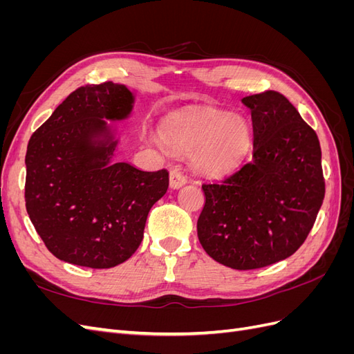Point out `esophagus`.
Returning a JSON list of instances; mask_svg holds the SVG:
<instances>
[{"label": "esophagus", "instance_id": "1", "mask_svg": "<svg viewBox=\"0 0 354 354\" xmlns=\"http://www.w3.org/2000/svg\"><path fill=\"white\" fill-rule=\"evenodd\" d=\"M187 181L186 176L181 173L178 168H173L169 171V187L171 189H178L183 186Z\"/></svg>", "mask_w": 354, "mask_h": 354}]
</instances>
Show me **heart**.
<instances>
[{
  "instance_id": "b5f03b06",
  "label": "heart",
  "mask_w": 354,
  "mask_h": 354,
  "mask_svg": "<svg viewBox=\"0 0 354 354\" xmlns=\"http://www.w3.org/2000/svg\"><path fill=\"white\" fill-rule=\"evenodd\" d=\"M160 143L176 152H194L192 160L205 174H223L236 167L251 145L245 118L212 109L168 115L159 128Z\"/></svg>"
}]
</instances>
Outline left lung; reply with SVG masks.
<instances>
[{"mask_svg":"<svg viewBox=\"0 0 354 354\" xmlns=\"http://www.w3.org/2000/svg\"><path fill=\"white\" fill-rule=\"evenodd\" d=\"M242 103L252 118V160L202 185L198 238L220 264L251 270L288 259L304 243L325 178L319 138L283 94L267 90Z\"/></svg>","mask_w":354,"mask_h":354,"instance_id":"1","label":"left lung"}]
</instances>
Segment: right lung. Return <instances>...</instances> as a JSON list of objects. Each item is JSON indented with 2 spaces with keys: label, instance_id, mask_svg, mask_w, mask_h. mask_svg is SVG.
Here are the masks:
<instances>
[{
  "label": "right lung",
  "instance_id": "right-lung-1",
  "mask_svg": "<svg viewBox=\"0 0 354 354\" xmlns=\"http://www.w3.org/2000/svg\"><path fill=\"white\" fill-rule=\"evenodd\" d=\"M133 103L125 85H82L30 137L26 211L62 261L91 269L124 263L142 243L149 211L165 195V168L111 162L118 142L103 120H125Z\"/></svg>",
  "mask_w": 354,
  "mask_h": 354
}]
</instances>
